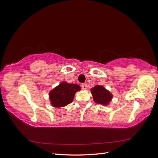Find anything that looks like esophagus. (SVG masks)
<instances>
[{
  "mask_svg": "<svg viewBox=\"0 0 158 158\" xmlns=\"http://www.w3.org/2000/svg\"><path fill=\"white\" fill-rule=\"evenodd\" d=\"M81 87H82L83 89H87V85L86 83H83V84H82V85H81Z\"/></svg>",
  "mask_w": 158,
  "mask_h": 158,
  "instance_id": "34e87169",
  "label": "esophagus"
}]
</instances>
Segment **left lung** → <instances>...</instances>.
<instances>
[{
    "mask_svg": "<svg viewBox=\"0 0 158 158\" xmlns=\"http://www.w3.org/2000/svg\"><path fill=\"white\" fill-rule=\"evenodd\" d=\"M94 102L98 104L107 106L112 99V94L102 85H96L91 89Z\"/></svg>",
    "mask_w": 158,
    "mask_h": 158,
    "instance_id": "1",
    "label": "left lung"
}]
</instances>
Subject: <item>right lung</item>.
<instances>
[{
  "instance_id": "obj_1",
  "label": "right lung",
  "mask_w": 158,
  "mask_h": 158,
  "mask_svg": "<svg viewBox=\"0 0 158 158\" xmlns=\"http://www.w3.org/2000/svg\"><path fill=\"white\" fill-rule=\"evenodd\" d=\"M81 87L77 84L62 82L49 93L51 104L54 108H60L71 104L77 91Z\"/></svg>"
}]
</instances>
